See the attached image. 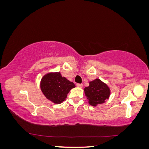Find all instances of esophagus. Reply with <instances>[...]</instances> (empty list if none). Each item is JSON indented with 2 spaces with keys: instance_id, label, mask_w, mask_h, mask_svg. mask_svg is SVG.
I'll list each match as a JSON object with an SVG mask.
<instances>
[{
  "instance_id": "esophagus-1",
  "label": "esophagus",
  "mask_w": 149,
  "mask_h": 149,
  "mask_svg": "<svg viewBox=\"0 0 149 149\" xmlns=\"http://www.w3.org/2000/svg\"><path fill=\"white\" fill-rule=\"evenodd\" d=\"M76 86H77L79 87V88H82L83 86V84H80V83H77V84H76Z\"/></svg>"
}]
</instances>
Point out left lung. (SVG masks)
<instances>
[{
	"instance_id": "left-lung-1",
	"label": "left lung",
	"mask_w": 149,
	"mask_h": 149,
	"mask_svg": "<svg viewBox=\"0 0 149 149\" xmlns=\"http://www.w3.org/2000/svg\"><path fill=\"white\" fill-rule=\"evenodd\" d=\"M84 93L89 104L96 106L99 104L104 102V101L109 98L110 89L100 79H96L89 82V86L84 88Z\"/></svg>"
}]
</instances>
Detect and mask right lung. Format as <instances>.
Here are the masks:
<instances>
[{"mask_svg": "<svg viewBox=\"0 0 149 149\" xmlns=\"http://www.w3.org/2000/svg\"><path fill=\"white\" fill-rule=\"evenodd\" d=\"M40 87L44 95L49 100L55 104H60L66 100L67 94L75 85L65 77H62L60 73H55L44 76Z\"/></svg>", "mask_w": 149, "mask_h": 149, "instance_id": "right-lung-1", "label": "right lung"}]
</instances>
